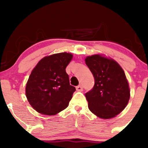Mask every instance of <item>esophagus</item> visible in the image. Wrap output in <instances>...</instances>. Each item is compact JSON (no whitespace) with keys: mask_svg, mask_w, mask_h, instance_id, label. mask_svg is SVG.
Segmentation results:
<instances>
[{"mask_svg":"<svg viewBox=\"0 0 148 148\" xmlns=\"http://www.w3.org/2000/svg\"><path fill=\"white\" fill-rule=\"evenodd\" d=\"M76 90L79 91V92L82 91V90H83V87L81 86V85H80V86H76Z\"/></svg>","mask_w":148,"mask_h":148,"instance_id":"1","label":"esophagus"}]
</instances>
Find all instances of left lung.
<instances>
[{
    "label": "left lung",
    "instance_id": "obj_1",
    "mask_svg": "<svg viewBox=\"0 0 148 148\" xmlns=\"http://www.w3.org/2000/svg\"><path fill=\"white\" fill-rule=\"evenodd\" d=\"M86 63L95 78V86L86 93L88 108L102 119L113 118L128 104L130 90L125 73L115 60L101 54L88 56Z\"/></svg>",
    "mask_w": 148,
    "mask_h": 148
}]
</instances>
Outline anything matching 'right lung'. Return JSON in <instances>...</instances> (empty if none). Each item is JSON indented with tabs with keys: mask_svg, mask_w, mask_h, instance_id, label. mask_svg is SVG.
I'll return each instance as SVG.
<instances>
[{
	"mask_svg": "<svg viewBox=\"0 0 148 148\" xmlns=\"http://www.w3.org/2000/svg\"><path fill=\"white\" fill-rule=\"evenodd\" d=\"M73 55L62 52L44 57L32 70L25 86V96L35 111L54 115L68 106L76 90L69 84L66 67Z\"/></svg>",
	"mask_w": 148,
	"mask_h": 148,
	"instance_id": "right-lung-1",
	"label": "right lung"
}]
</instances>
